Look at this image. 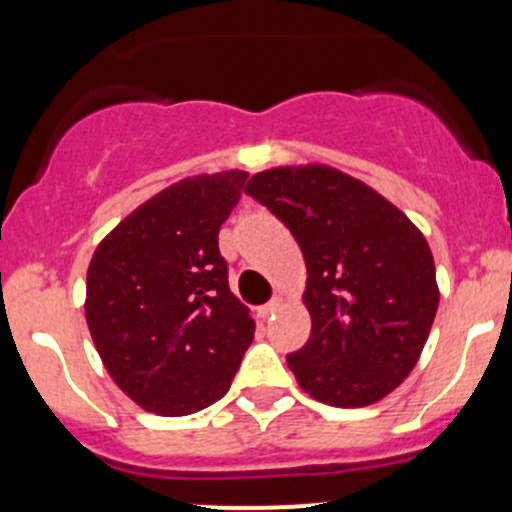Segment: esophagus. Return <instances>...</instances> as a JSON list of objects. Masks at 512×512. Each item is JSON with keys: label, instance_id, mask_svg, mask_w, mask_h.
Segmentation results:
<instances>
[{"label": "esophagus", "instance_id": "esophagus-1", "mask_svg": "<svg viewBox=\"0 0 512 512\" xmlns=\"http://www.w3.org/2000/svg\"><path fill=\"white\" fill-rule=\"evenodd\" d=\"M281 303H283L281 298L268 300L266 305H261V308H258V315H261V318H271L273 313H278V310H281Z\"/></svg>", "mask_w": 512, "mask_h": 512}]
</instances>
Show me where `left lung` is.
Instances as JSON below:
<instances>
[{
	"label": "left lung",
	"mask_w": 512,
	"mask_h": 512,
	"mask_svg": "<svg viewBox=\"0 0 512 512\" xmlns=\"http://www.w3.org/2000/svg\"><path fill=\"white\" fill-rule=\"evenodd\" d=\"M246 194L291 229L308 281L310 337L288 355L300 389L330 407H367L414 370L439 308L424 234L360 179L328 165L273 167Z\"/></svg>",
	"instance_id": "left-lung-1"
}]
</instances>
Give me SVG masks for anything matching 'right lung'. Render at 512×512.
I'll list each match as a JSON object with an SVG mask.
<instances>
[{
  "instance_id": "right-lung-1",
  "label": "right lung",
  "mask_w": 512,
  "mask_h": 512,
  "mask_svg": "<svg viewBox=\"0 0 512 512\" xmlns=\"http://www.w3.org/2000/svg\"><path fill=\"white\" fill-rule=\"evenodd\" d=\"M246 172L179 179L91 258L86 323L113 382L145 412L194 414L231 387L256 323L229 291L219 229Z\"/></svg>"
}]
</instances>
